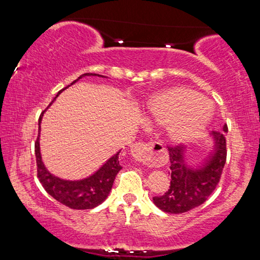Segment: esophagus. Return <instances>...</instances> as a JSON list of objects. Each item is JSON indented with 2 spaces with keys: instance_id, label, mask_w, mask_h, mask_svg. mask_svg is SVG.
Returning <instances> with one entry per match:
<instances>
[{
  "instance_id": "esophagus-1",
  "label": "esophagus",
  "mask_w": 260,
  "mask_h": 260,
  "mask_svg": "<svg viewBox=\"0 0 260 260\" xmlns=\"http://www.w3.org/2000/svg\"><path fill=\"white\" fill-rule=\"evenodd\" d=\"M131 155L135 160L148 162L150 165H158L162 159L164 149L160 143H134L131 147Z\"/></svg>"
}]
</instances>
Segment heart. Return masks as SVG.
<instances>
[{
    "instance_id": "b5f03b06",
    "label": "heart",
    "mask_w": 260,
    "mask_h": 260,
    "mask_svg": "<svg viewBox=\"0 0 260 260\" xmlns=\"http://www.w3.org/2000/svg\"><path fill=\"white\" fill-rule=\"evenodd\" d=\"M148 119L169 126L167 138L173 144L196 139L211 121L212 108L195 90L174 87L153 96L147 104Z\"/></svg>"
}]
</instances>
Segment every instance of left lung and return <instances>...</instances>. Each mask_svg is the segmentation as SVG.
I'll return each instance as SVG.
<instances>
[{"mask_svg":"<svg viewBox=\"0 0 260 260\" xmlns=\"http://www.w3.org/2000/svg\"><path fill=\"white\" fill-rule=\"evenodd\" d=\"M227 125L221 132H212V148L201 161L189 164L186 147L169 148L171 186L162 196L153 197V204L167 213H183L208 200L221 177L226 162Z\"/></svg>","mask_w":260,"mask_h":260,"instance_id":"obj_1","label":"left lung"}]
</instances>
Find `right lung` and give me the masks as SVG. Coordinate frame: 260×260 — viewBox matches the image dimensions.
I'll use <instances>...</instances> for the list:
<instances>
[{
    "instance_id": "right-lung-1",
    "label": "right lung",
    "mask_w": 260,
    "mask_h": 260,
    "mask_svg": "<svg viewBox=\"0 0 260 260\" xmlns=\"http://www.w3.org/2000/svg\"><path fill=\"white\" fill-rule=\"evenodd\" d=\"M85 77H101L108 78L101 74L96 73H85L79 77L77 80H74L71 85L76 83L78 80ZM71 85L65 87L64 89L58 91L56 98L51 101V103L48 105V108L55 102L61 91L67 89ZM47 108V109H48ZM47 109L41 113L39 118V135L35 142V156H37V165H38V178L40 180L43 188L49 193L51 197H54L59 203L69 206L74 210H88L94 209L96 206L107 200L110 191L112 189V184L116 179V175L122 169L119 164V153L121 150L117 151L112 155L104 164L96 170L93 174L79 180H67L56 177L55 174L47 170L45 162L42 160L41 149H40V131H41V121L43 113L47 111Z\"/></svg>"
}]
</instances>
